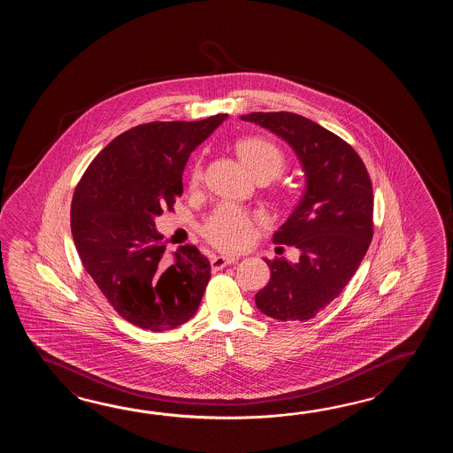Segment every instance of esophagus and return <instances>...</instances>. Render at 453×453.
<instances>
[{"mask_svg":"<svg viewBox=\"0 0 453 453\" xmlns=\"http://www.w3.org/2000/svg\"><path fill=\"white\" fill-rule=\"evenodd\" d=\"M236 260H238V257H233V256H217V257H213L212 259V269H225L226 265H230V264H234Z\"/></svg>","mask_w":453,"mask_h":453,"instance_id":"34e87169","label":"esophagus"}]
</instances>
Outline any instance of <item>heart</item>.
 Returning <instances> with one entry per match:
<instances>
[{
    "label": "heart",
    "mask_w": 453,
    "mask_h": 453,
    "mask_svg": "<svg viewBox=\"0 0 453 453\" xmlns=\"http://www.w3.org/2000/svg\"><path fill=\"white\" fill-rule=\"evenodd\" d=\"M236 152L257 180L270 181L279 178L287 168V157L279 145L262 135H246L236 141ZM203 180L201 160L189 172V186L196 189ZM256 217L233 203H222L205 220L203 236L212 246L222 250L246 248L254 238Z\"/></svg>",
    "instance_id": "1"
}]
</instances>
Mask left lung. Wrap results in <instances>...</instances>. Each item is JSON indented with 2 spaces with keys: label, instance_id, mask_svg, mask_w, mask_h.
Instances as JSON below:
<instances>
[{
  "label": "left lung",
  "instance_id": "left-lung-1",
  "mask_svg": "<svg viewBox=\"0 0 453 453\" xmlns=\"http://www.w3.org/2000/svg\"><path fill=\"white\" fill-rule=\"evenodd\" d=\"M283 137L303 164L306 193L273 234L301 250L296 264L265 259L269 283L256 295L260 312L281 322L309 320L355 275L374 234V194L366 165L337 134L289 111L241 116Z\"/></svg>",
  "mask_w": 453,
  "mask_h": 453
}]
</instances>
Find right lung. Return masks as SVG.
I'll use <instances>...</instances> for the list:
<instances>
[{
    "instance_id": "obj_1",
    "label": "right lung",
    "mask_w": 453,
    "mask_h": 453,
    "mask_svg": "<svg viewBox=\"0 0 453 453\" xmlns=\"http://www.w3.org/2000/svg\"><path fill=\"white\" fill-rule=\"evenodd\" d=\"M225 118L134 126L96 155L74 189L71 231L81 262L111 308L135 327H178L203 301L211 262L184 244L166 265L154 219L173 211L189 155Z\"/></svg>"
}]
</instances>
